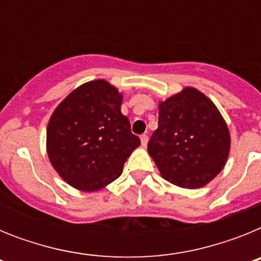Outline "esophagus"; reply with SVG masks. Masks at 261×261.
Here are the masks:
<instances>
[{
    "instance_id": "34e87169",
    "label": "esophagus",
    "mask_w": 261,
    "mask_h": 261,
    "mask_svg": "<svg viewBox=\"0 0 261 261\" xmlns=\"http://www.w3.org/2000/svg\"><path fill=\"white\" fill-rule=\"evenodd\" d=\"M140 140H141L142 146H146L147 141H149V137H147V135H142L141 137H140Z\"/></svg>"
}]
</instances>
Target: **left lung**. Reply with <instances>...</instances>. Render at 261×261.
<instances>
[{
  "label": "left lung",
  "instance_id": "obj_1",
  "mask_svg": "<svg viewBox=\"0 0 261 261\" xmlns=\"http://www.w3.org/2000/svg\"><path fill=\"white\" fill-rule=\"evenodd\" d=\"M147 151L166 180L195 190L206 186L223 168L230 133L211 99L186 87L159 103L158 129Z\"/></svg>",
  "mask_w": 261,
  "mask_h": 261
}]
</instances>
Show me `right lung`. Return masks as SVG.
<instances>
[{"label": "right lung", "instance_id": "obj_1", "mask_svg": "<svg viewBox=\"0 0 261 261\" xmlns=\"http://www.w3.org/2000/svg\"><path fill=\"white\" fill-rule=\"evenodd\" d=\"M123 95L105 80L84 84L55 110L48 123L47 153L71 187L102 190L121 175L140 138L120 111Z\"/></svg>", "mask_w": 261, "mask_h": 261}]
</instances>
